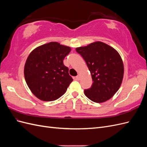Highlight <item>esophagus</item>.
<instances>
[{
  "label": "esophagus",
  "mask_w": 147,
  "mask_h": 147,
  "mask_svg": "<svg viewBox=\"0 0 147 147\" xmlns=\"http://www.w3.org/2000/svg\"><path fill=\"white\" fill-rule=\"evenodd\" d=\"M80 74H78V75H77V76L76 77V78L77 79V80H80Z\"/></svg>",
  "instance_id": "obj_1"
}]
</instances>
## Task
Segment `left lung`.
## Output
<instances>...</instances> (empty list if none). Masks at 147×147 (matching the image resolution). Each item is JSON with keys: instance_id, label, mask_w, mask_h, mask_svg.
I'll use <instances>...</instances> for the list:
<instances>
[{"instance_id": "1", "label": "left lung", "mask_w": 147, "mask_h": 147, "mask_svg": "<svg viewBox=\"0 0 147 147\" xmlns=\"http://www.w3.org/2000/svg\"><path fill=\"white\" fill-rule=\"evenodd\" d=\"M85 61L92 80L91 87L84 91L91 100L102 103L109 100L121 86L124 65L118 51L101 42L76 48Z\"/></svg>"}]
</instances>
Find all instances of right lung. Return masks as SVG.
<instances>
[{
	"instance_id": "add662e5",
	"label": "right lung",
	"mask_w": 147,
	"mask_h": 147,
	"mask_svg": "<svg viewBox=\"0 0 147 147\" xmlns=\"http://www.w3.org/2000/svg\"><path fill=\"white\" fill-rule=\"evenodd\" d=\"M69 47L51 42L35 48L26 61L24 74L30 90L43 101L56 100L66 92L72 78L63 60Z\"/></svg>"
}]
</instances>
